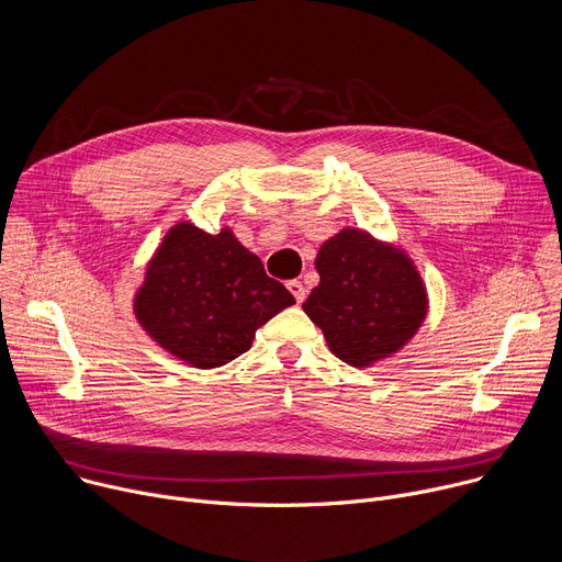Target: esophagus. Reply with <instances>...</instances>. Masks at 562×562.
Wrapping results in <instances>:
<instances>
[{
	"mask_svg": "<svg viewBox=\"0 0 562 562\" xmlns=\"http://www.w3.org/2000/svg\"><path fill=\"white\" fill-rule=\"evenodd\" d=\"M286 289L291 291V295L295 297V302H297V304H302V302H304V297H306V289H304V284H302L300 280H289V282H286Z\"/></svg>",
	"mask_w": 562,
	"mask_h": 562,
	"instance_id": "esophagus-1",
	"label": "esophagus"
}]
</instances>
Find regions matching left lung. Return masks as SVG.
Here are the masks:
<instances>
[{
    "label": "left lung",
    "instance_id": "1",
    "mask_svg": "<svg viewBox=\"0 0 562 562\" xmlns=\"http://www.w3.org/2000/svg\"><path fill=\"white\" fill-rule=\"evenodd\" d=\"M319 284L302 304L336 358L364 369L405 349L429 313L412 256L369 231L347 226L315 256Z\"/></svg>",
    "mask_w": 562,
    "mask_h": 562
}]
</instances>
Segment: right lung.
Instances as JSON below:
<instances>
[{
    "label": "right lung",
    "mask_w": 562,
    "mask_h": 562,
    "mask_svg": "<svg viewBox=\"0 0 562 562\" xmlns=\"http://www.w3.org/2000/svg\"><path fill=\"white\" fill-rule=\"evenodd\" d=\"M291 304L293 295L228 226L211 235L178 222L146 265L133 313L167 353L213 369L249 351L256 331Z\"/></svg>",
    "instance_id": "add662e5"
}]
</instances>
